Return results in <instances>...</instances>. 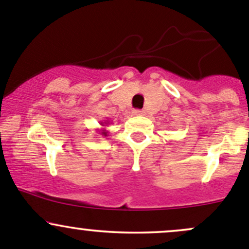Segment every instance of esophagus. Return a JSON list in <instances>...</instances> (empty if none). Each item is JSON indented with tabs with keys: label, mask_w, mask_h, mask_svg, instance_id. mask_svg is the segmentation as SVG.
Instances as JSON below:
<instances>
[{
	"label": "esophagus",
	"mask_w": 249,
	"mask_h": 249,
	"mask_svg": "<svg viewBox=\"0 0 249 249\" xmlns=\"http://www.w3.org/2000/svg\"><path fill=\"white\" fill-rule=\"evenodd\" d=\"M142 114H143L142 110H140V109H135L134 110V115H142Z\"/></svg>",
	"instance_id": "1"
}]
</instances>
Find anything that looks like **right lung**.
I'll use <instances>...</instances> for the list:
<instances>
[{"instance_id": "1", "label": "right lung", "mask_w": 249, "mask_h": 249, "mask_svg": "<svg viewBox=\"0 0 249 249\" xmlns=\"http://www.w3.org/2000/svg\"><path fill=\"white\" fill-rule=\"evenodd\" d=\"M109 120H104V122H100V124H101V126H104V127H101V129L100 130H97V131H99V134L100 135H102V136H108V131H107L106 129H105V126H107V125L109 124Z\"/></svg>"}]
</instances>
